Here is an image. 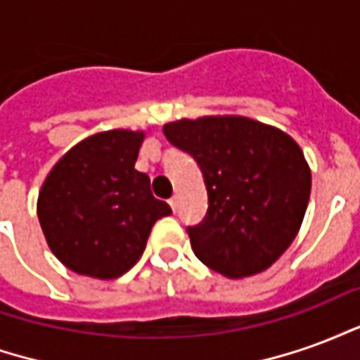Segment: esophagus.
<instances>
[{
    "instance_id": "34e87169",
    "label": "esophagus",
    "mask_w": 360,
    "mask_h": 360,
    "mask_svg": "<svg viewBox=\"0 0 360 360\" xmlns=\"http://www.w3.org/2000/svg\"><path fill=\"white\" fill-rule=\"evenodd\" d=\"M167 202H169V206H172L173 212H177V196H172V198H169Z\"/></svg>"
}]
</instances>
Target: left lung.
<instances>
[{"instance_id":"obj_1","label":"left lung","mask_w":360,"mask_h":360,"mask_svg":"<svg viewBox=\"0 0 360 360\" xmlns=\"http://www.w3.org/2000/svg\"><path fill=\"white\" fill-rule=\"evenodd\" d=\"M173 146L195 158L208 212L187 227L196 258L226 278H247L278 260L307 212L310 169L299 144L276 127L239 115L164 125Z\"/></svg>"}]
</instances>
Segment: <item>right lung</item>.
I'll use <instances>...</instances> for the list:
<instances>
[{"label":"right lung","instance_id":"1","mask_svg":"<svg viewBox=\"0 0 360 360\" xmlns=\"http://www.w3.org/2000/svg\"><path fill=\"white\" fill-rule=\"evenodd\" d=\"M142 131L115 129L79 142L53 165L38 196V219L51 252L69 270L113 279L144 252L152 226L172 208L134 169Z\"/></svg>","mask_w":360,"mask_h":360}]
</instances>
